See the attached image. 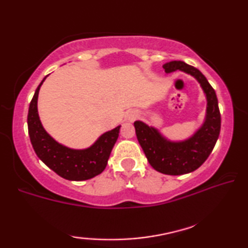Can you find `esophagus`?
<instances>
[{
    "label": "esophagus",
    "instance_id": "esophagus-1",
    "mask_svg": "<svg viewBox=\"0 0 248 248\" xmlns=\"http://www.w3.org/2000/svg\"><path fill=\"white\" fill-rule=\"evenodd\" d=\"M136 116H138V115H136L135 112H130V113H128V120H130V121H134L135 118H136Z\"/></svg>",
    "mask_w": 248,
    "mask_h": 248
}]
</instances>
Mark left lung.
I'll list each match as a JSON object with an SVG mask.
<instances>
[{"label":"left lung","mask_w":248,"mask_h":248,"mask_svg":"<svg viewBox=\"0 0 248 248\" xmlns=\"http://www.w3.org/2000/svg\"><path fill=\"white\" fill-rule=\"evenodd\" d=\"M166 73L181 70L196 77L207 97V116L202 127L184 142H170L157 130L143 122L134 123L136 138L142 146L149 163L164 174L180 175L198 169L210 155L220 133V112L216 92L200 70L184 62H170L163 64Z\"/></svg>","instance_id":"1"}]
</instances>
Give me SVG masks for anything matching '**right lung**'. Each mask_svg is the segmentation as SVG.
I'll list each match as a JSON object with an SVG mask.
<instances>
[{"instance_id":"add662e5","label":"right lung","mask_w":248,"mask_h":248,"mask_svg":"<svg viewBox=\"0 0 248 248\" xmlns=\"http://www.w3.org/2000/svg\"><path fill=\"white\" fill-rule=\"evenodd\" d=\"M46 78L35 89L29 106L28 131L34 152L46 167L63 179L82 181L94 178L106 168L121 126L104 133L88 149L73 150L59 144L45 131L38 115V95Z\"/></svg>"}]
</instances>
